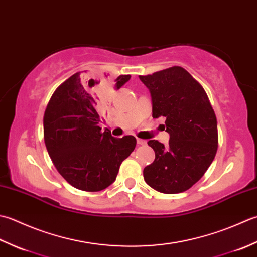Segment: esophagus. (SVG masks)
<instances>
[{"instance_id":"34e87169","label":"esophagus","mask_w":257,"mask_h":257,"mask_svg":"<svg viewBox=\"0 0 257 257\" xmlns=\"http://www.w3.org/2000/svg\"><path fill=\"white\" fill-rule=\"evenodd\" d=\"M136 142H138L139 145H145L146 144V141L142 140V139H138V140H136Z\"/></svg>"}]
</instances>
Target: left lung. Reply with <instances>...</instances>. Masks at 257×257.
Wrapping results in <instances>:
<instances>
[{
    "label": "left lung",
    "mask_w": 257,
    "mask_h": 257,
    "mask_svg": "<svg viewBox=\"0 0 257 257\" xmlns=\"http://www.w3.org/2000/svg\"><path fill=\"white\" fill-rule=\"evenodd\" d=\"M152 97V116L164 117L169 145L151 140L155 160L143 171L144 180L158 192L176 194L191 188L215 158L217 121L203 86L185 69L173 66L140 75Z\"/></svg>",
    "instance_id": "obj_1"
}]
</instances>
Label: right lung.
<instances>
[{"label":"right lung","instance_id":"obj_1","mask_svg":"<svg viewBox=\"0 0 257 257\" xmlns=\"http://www.w3.org/2000/svg\"><path fill=\"white\" fill-rule=\"evenodd\" d=\"M130 78L119 75L115 88H121ZM87 81L94 87L92 90ZM97 84L92 78L87 81L84 73L73 74L56 88L43 118L45 146L57 172L73 187L86 192L111 185L136 145L132 135L116 139L108 130L101 131Z\"/></svg>","mask_w":257,"mask_h":257}]
</instances>
